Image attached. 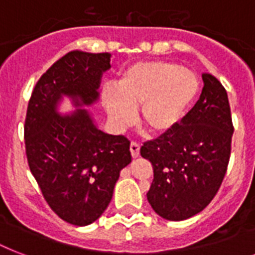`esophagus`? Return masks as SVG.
<instances>
[{
  "mask_svg": "<svg viewBox=\"0 0 255 255\" xmlns=\"http://www.w3.org/2000/svg\"><path fill=\"white\" fill-rule=\"evenodd\" d=\"M129 151H131L132 157L135 159V157H137L140 153V145L137 143H135V141H132L131 145H129Z\"/></svg>",
  "mask_w": 255,
  "mask_h": 255,
  "instance_id": "esophagus-1",
  "label": "esophagus"
}]
</instances>
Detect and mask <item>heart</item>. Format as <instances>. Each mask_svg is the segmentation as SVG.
I'll return each instance as SVG.
<instances>
[{"label": "heart", "instance_id": "1", "mask_svg": "<svg viewBox=\"0 0 255 255\" xmlns=\"http://www.w3.org/2000/svg\"><path fill=\"white\" fill-rule=\"evenodd\" d=\"M115 94L103 96L108 119L116 129L137 122L152 135H165L181 123L200 91L194 71L169 62H139L124 70L115 82Z\"/></svg>", "mask_w": 255, "mask_h": 255}]
</instances>
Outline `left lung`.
I'll list each match as a JSON object with an SVG mask.
<instances>
[{"label": "left lung", "instance_id": "8db88e82", "mask_svg": "<svg viewBox=\"0 0 255 255\" xmlns=\"http://www.w3.org/2000/svg\"><path fill=\"white\" fill-rule=\"evenodd\" d=\"M200 99L173 131L144 143L140 155L153 167L147 198L169 221L200 213L217 194L230 159L233 123L224 86L202 74Z\"/></svg>", "mask_w": 255, "mask_h": 255}]
</instances>
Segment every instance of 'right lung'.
I'll list each match as a JSON object with an SVG mask.
<instances>
[{"instance_id":"obj_1","label":"right lung","mask_w":255,"mask_h":255,"mask_svg":"<svg viewBox=\"0 0 255 255\" xmlns=\"http://www.w3.org/2000/svg\"><path fill=\"white\" fill-rule=\"evenodd\" d=\"M111 54L70 51L41 77L25 120L27 163L49 206L71 225L86 226L107 209L120 170L131 163L129 140L98 128L83 106L99 99ZM67 96L77 110L61 116Z\"/></svg>"}]
</instances>
